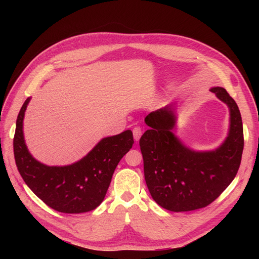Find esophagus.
Wrapping results in <instances>:
<instances>
[{"label": "esophagus", "mask_w": 259, "mask_h": 259, "mask_svg": "<svg viewBox=\"0 0 259 259\" xmlns=\"http://www.w3.org/2000/svg\"><path fill=\"white\" fill-rule=\"evenodd\" d=\"M133 135H134V139L136 140H139L140 139V137H142V135H143V131H142V128L140 127H138V126H136V127H134L133 128Z\"/></svg>", "instance_id": "1"}]
</instances>
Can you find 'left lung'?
<instances>
[{"mask_svg":"<svg viewBox=\"0 0 259 259\" xmlns=\"http://www.w3.org/2000/svg\"><path fill=\"white\" fill-rule=\"evenodd\" d=\"M211 93L229 107V134L213 151H194L173 134L175 106L149 113L145 122L150 130L139 140L144 158L146 184L152 199L170 211H189L215 201L236 177L244 138L238 105L224 88Z\"/></svg>","mask_w":259,"mask_h":259,"instance_id":"left-lung-1","label":"left lung"}]
</instances>
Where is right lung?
<instances>
[{"instance_id": "obj_1", "label": "right lung", "mask_w": 259, "mask_h": 259, "mask_svg": "<svg viewBox=\"0 0 259 259\" xmlns=\"http://www.w3.org/2000/svg\"><path fill=\"white\" fill-rule=\"evenodd\" d=\"M30 98L16 121L14 155L19 173L37 198L53 209L80 214L95 209L104 201L120 160L134 144L132 131L106 137L83 159L67 166H48L30 154L23 138L22 122Z\"/></svg>"}]
</instances>
